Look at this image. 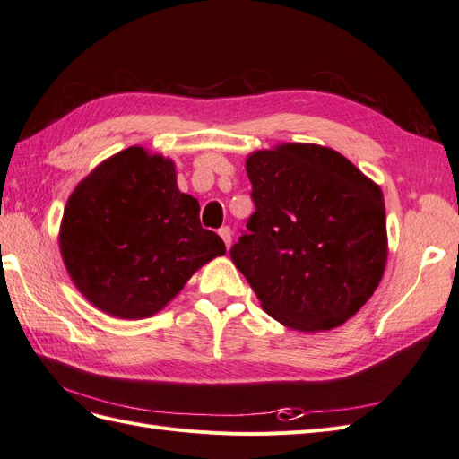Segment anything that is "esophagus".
Returning <instances> with one entry per match:
<instances>
[{"instance_id": "1", "label": "esophagus", "mask_w": 459, "mask_h": 459, "mask_svg": "<svg viewBox=\"0 0 459 459\" xmlns=\"http://www.w3.org/2000/svg\"><path fill=\"white\" fill-rule=\"evenodd\" d=\"M219 237L222 238V242H225L227 247H230V244H232V232H230L229 227H221L219 229Z\"/></svg>"}]
</instances>
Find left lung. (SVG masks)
Segmentation results:
<instances>
[{"instance_id": "left-lung-1", "label": "left lung", "mask_w": 459, "mask_h": 459, "mask_svg": "<svg viewBox=\"0 0 459 459\" xmlns=\"http://www.w3.org/2000/svg\"><path fill=\"white\" fill-rule=\"evenodd\" d=\"M255 213L230 247L267 316L296 331H331L383 279V192L344 155L282 143L247 157Z\"/></svg>"}]
</instances>
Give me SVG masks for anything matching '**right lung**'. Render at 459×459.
Instances as JSON below:
<instances>
[{
  "label": "right lung",
  "mask_w": 459,
  "mask_h": 459,
  "mask_svg": "<svg viewBox=\"0 0 459 459\" xmlns=\"http://www.w3.org/2000/svg\"><path fill=\"white\" fill-rule=\"evenodd\" d=\"M59 247L73 282L117 319L161 311L225 242L177 186L175 163L133 146L98 165L65 205Z\"/></svg>",
  "instance_id": "right-lung-1"
}]
</instances>
